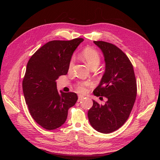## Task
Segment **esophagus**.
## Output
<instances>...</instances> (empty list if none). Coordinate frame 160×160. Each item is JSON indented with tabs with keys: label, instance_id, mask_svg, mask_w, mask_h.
I'll return each mask as SVG.
<instances>
[{
	"label": "esophagus",
	"instance_id": "1",
	"mask_svg": "<svg viewBox=\"0 0 160 160\" xmlns=\"http://www.w3.org/2000/svg\"><path fill=\"white\" fill-rule=\"evenodd\" d=\"M84 98V97L83 96H82V95H79V97H78V102H79L80 101H81L82 99H83Z\"/></svg>",
	"mask_w": 160,
	"mask_h": 160
}]
</instances>
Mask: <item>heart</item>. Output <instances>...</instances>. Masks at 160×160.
I'll list each match as a JSON object with an SVG mask.
<instances>
[{"mask_svg": "<svg viewBox=\"0 0 160 160\" xmlns=\"http://www.w3.org/2000/svg\"><path fill=\"white\" fill-rule=\"evenodd\" d=\"M81 56L91 69L97 68L100 63L101 58L99 52L92 48L88 47L81 52ZM74 65V58H72L69 64V69L71 70ZM91 85L89 81H81L76 85V89L79 93H84L87 91V88Z\"/></svg>", "mask_w": 160, "mask_h": 160, "instance_id": "obj_1", "label": "heart"}]
</instances>
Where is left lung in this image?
<instances>
[{"instance_id": "1", "label": "left lung", "mask_w": 160, "mask_h": 160, "mask_svg": "<svg viewBox=\"0 0 160 160\" xmlns=\"http://www.w3.org/2000/svg\"><path fill=\"white\" fill-rule=\"evenodd\" d=\"M93 42L102 51L105 62L104 74L93 94L108 101L99 105L93 100L88 118L96 131L109 133L122 127L129 118L136 98V79L132 62L122 50L109 42Z\"/></svg>"}]
</instances>
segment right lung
Segmentation results:
<instances>
[{"label":"right lung","instance_id":"right-lung-1","mask_svg":"<svg viewBox=\"0 0 160 160\" xmlns=\"http://www.w3.org/2000/svg\"><path fill=\"white\" fill-rule=\"evenodd\" d=\"M83 41L81 38L49 41L28 62L22 81L24 96L32 118L45 129L61 127L78 99L75 93L58 91L56 80L67 73L72 53Z\"/></svg>","mask_w":160,"mask_h":160}]
</instances>
